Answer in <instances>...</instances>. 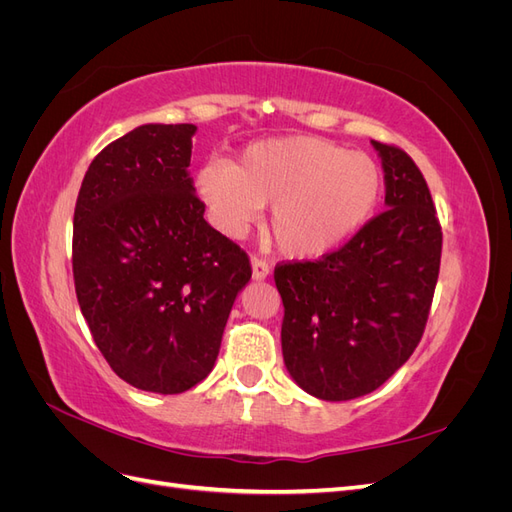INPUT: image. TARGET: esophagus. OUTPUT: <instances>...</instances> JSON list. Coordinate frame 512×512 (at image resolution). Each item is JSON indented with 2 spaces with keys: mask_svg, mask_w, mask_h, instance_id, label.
<instances>
[{
  "mask_svg": "<svg viewBox=\"0 0 512 512\" xmlns=\"http://www.w3.org/2000/svg\"><path fill=\"white\" fill-rule=\"evenodd\" d=\"M269 273H271V269H269V265H267L265 260H260V258H252V277H254L256 282L267 280Z\"/></svg>",
  "mask_w": 512,
  "mask_h": 512,
  "instance_id": "esophagus-1",
  "label": "esophagus"
}]
</instances>
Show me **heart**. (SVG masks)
I'll list each match as a JSON object with an SVG mask.
<instances>
[{"label":"heart","mask_w":512,"mask_h":512,"mask_svg":"<svg viewBox=\"0 0 512 512\" xmlns=\"http://www.w3.org/2000/svg\"><path fill=\"white\" fill-rule=\"evenodd\" d=\"M194 188L226 237H243L271 203L269 230L280 250L320 258L369 222L382 196V173L363 151L316 136H282L245 147L237 164H203Z\"/></svg>","instance_id":"heart-1"}]
</instances>
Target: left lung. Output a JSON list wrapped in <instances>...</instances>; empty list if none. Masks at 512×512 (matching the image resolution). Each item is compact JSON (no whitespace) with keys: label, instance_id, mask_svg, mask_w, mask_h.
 Here are the masks:
<instances>
[{"label":"left lung","instance_id":"obj_1","mask_svg":"<svg viewBox=\"0 0 512 512\" xmlns=\"http://www.w3.org/2000/svg\"><path fill=\"white\" fill-rule=\"evenodd\" d=\"M386 211L316 262L275 269L282 354L290 378L324 401L376 391L421 342L436 290L442 230L406 151L371 141Z\"/></svg>","mask_w":512,"mask_h":512}]
</instances>
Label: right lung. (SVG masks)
I'll return each instance as SVG.
<instances>
[{"label": "right lung", "mask_w": 512, "mask_h": 512, "mask_svg": "<svg viewBox=\"0 0 512 512\" xmlns=\"http://www.w3.org/2000/svg\"><path fill=\"white\" fill-rule=\"evenodd\" d=\"M194 123H145L89 164L74 209L81 312L115 374L177 395L205 380L252 269L203 218L190 175Z\"/></svg>", "instance_id": "right-lung-1"}]
</instances>
